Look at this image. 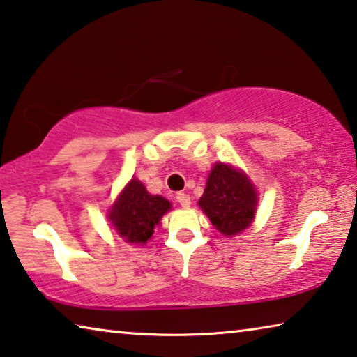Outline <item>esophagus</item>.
<instances>
[{
  "instance_id": "34e87169",
  "label": "esophagus",
  "mask_w": 357,
  "mask_h": 357,
  "mask_svg": "<svg viewBox=\"0 0 357 357\" xmlns=\"http://www.w3.org/2000/svg\"><path fill=\"white\" fill-rule=\"evenodd\" d=\"M175 199H177V202L182 207H190V204H191L190 196L186 195V193H177V196H175Z\"/></svg>"
}]
</instances>
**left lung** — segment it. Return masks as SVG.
<instances>
[{
	"label": "left lung",
	"instance_id": "obj_1",
	"mask_svg": "<svg viewBox=\"0 0 357 357\" xmlns=\"http://www.w3.org/2000/svg\"><path fill=\"white\" fill-rule=\"evenodd\" d=\"M199 207L218 231L234 236L254 220L257 193L250 180L231 166L217 162L207 178Z\"/></svg>",
	"mask_w": 357,
	"mask_h": 357
}]
</instances>
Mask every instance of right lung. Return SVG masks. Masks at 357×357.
<instances>
[{"label":"right lung","mask_w":357,"mask_h":357,"mask_svg":"<svg viewBox=\"0 0 357 357\" xmlns=\"http://www.w3.org/2000/svg\"><path fill=\"white\" fill-rule=\"evenodd\" d=\"M171 209V202L160 195H150L139 180L132 178L109 211V222L121 238L132 244H145L155 225Z\"/></svg>","instance_id":"add662e5"}]
</instances>
